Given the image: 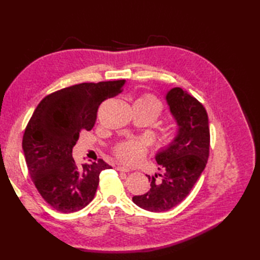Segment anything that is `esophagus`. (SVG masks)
<instances>
[{"label": "esophagus", "instance_id": "1", "mask_svg": "<svg viewBox=\"0 0 260 260\" xmlns=\"http://www.w3.org/2000/svg\"><path fill=\"white\" fill-rule=\"evenodd\" d=\"M116 169H117V171H120V172H129V169H127L125 167H121V165H118V167Z\"/></svg>", "mask_w": 260, "mask_h": 260}]
</instances>
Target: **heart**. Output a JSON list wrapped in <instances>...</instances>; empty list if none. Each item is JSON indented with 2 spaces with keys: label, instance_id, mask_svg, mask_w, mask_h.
Wrapping results in <instances>:
<instances>
[{
  "label": "heart",
  "instance_id": "b5f03b06",
  "mask_svg": "<svg viewBox=\"0 0 260 260\" xmlns=\"http://www.w3.org/2000/svg\"><path fill=\"white\" fill-rule=\"evenodd\" d=\"M135 103L141 105L143 107L154 110V112L157 113V115L161 113L162 110L161 103H159L155 97L151 95L143 96L137 99ZM115 154L116 156L125 164L139 163L141 159L145 156L146 144L143 141H126L116 146Z\"/></svg>",
  "mask_w": 260,
  "mask_h": 260
}]
</instances>
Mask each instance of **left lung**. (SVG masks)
<instances>
[{
  "label": "left lung",
  "mask_w": 260,
  "mask_h": 260,
  "mask_svg": "<svg viewBox=\"0 0 260 260\" xmlns=\"http://www.w3.org/2000/svg\"><path fill=\"white\" fill-rule=\"evenodd\" d=\"M165 99L178 131L173 141L155 155L164 173L158 174L159 179L157 174L147 175L150 190L133 197L136 206L151 212L168 211L183 201L209 157V118L203 105L179 87L169 90Z\"/></svg>",
  "instance_id": "8db88e82"
}]
</instances>
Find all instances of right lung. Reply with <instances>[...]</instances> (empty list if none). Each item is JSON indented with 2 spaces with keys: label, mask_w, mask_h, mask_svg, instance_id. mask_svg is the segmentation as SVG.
Segmentation results:
<instances>
[{
  "label": "right lung",
  "mask_w": 260,
  "mask_h": 260,
  "mask_svg": "<svg viewBox=\"0 0 260 260\" xmlns=\"http://www.w3.org/2000/svg\"><path fill=\"white\" fill-rule=\"evenodd\" d=\"M125 80L84 82L46 96L24 131L22 148L29 174L41 197L62 213L78 211L95 197L103 159L77 165L73 148L81 131H90L99 105L123 90Z\"/></svg>",
  "instance_id": "obj_1"
}]
</instances>
